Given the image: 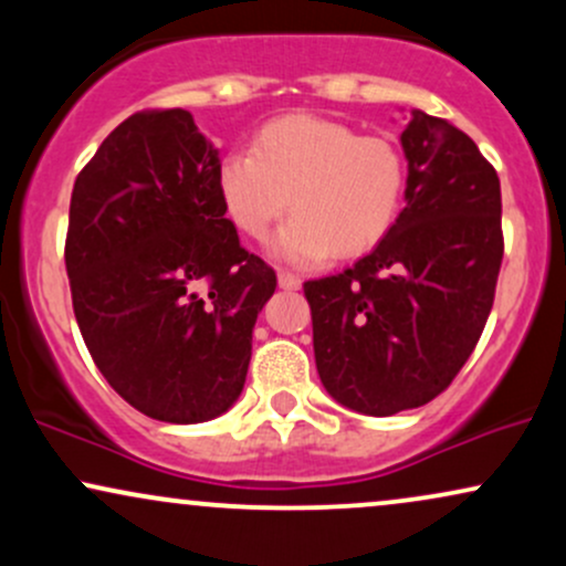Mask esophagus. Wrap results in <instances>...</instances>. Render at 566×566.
Listing matches in <instances>:
<instances>
[{"instance_id":"obj_1","label":"esophagus","mask_w":566,"mask_h":566,"mask_svg":"<svg viewBox=\"0 0 566 566\" xmlns=\"http://www.w3.org/2000/svg\"><path fill=\"white\" fill-rule=\"evenodd\" d=\"M301 276L297 274H292V271H279V287L282 290H287V292H292V290H301Z\"/></svg>"}]
</instances>
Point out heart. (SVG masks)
<instances>
[{
    "label": "heart",
    "mask_w": 566,
    "mask_h": 566,
    "mask_svg": "<svg viewBox=\"0 0 566 566\" xmlns=\"http://www.w3.org/2000/svg\"><path fill=\"white\" fill-rule=\"evenodd\" d=\"M218 188L239 231L263 239L287 212L274 252L297 265L365 255L391 231L405 197V159L391 140L314 114L279 116L250 151L220 161Z\"/></svg>",
    "instance_id": "obj_1"
}]
</instances>
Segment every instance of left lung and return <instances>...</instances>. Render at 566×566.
<instances>
[{"label": "left lung", "mask_w": 566, "mask_h": 566, "mask_svg": "<svg viewBox=\"0 0 566 566\" xmlns=\"http://www.w3.org/2000/svg\"><path fill=\"white\" fill-rule=\"evenodd\" d=\"M407 207L343 274L303 284L319 378L333 399L388 418L423 407L463 369L503 263L500 180L452 122L412 112Z\"/></svg>", "instance_id": "obj_1"}]
</instances>
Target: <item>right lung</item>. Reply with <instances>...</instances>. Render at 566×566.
<instances>
[{"mask_svg": "<svg viewBox=\"0 0 566 566\" xmlns=\"http://www.w3.org/2000/svg\"><path fill=\"white\" fill-rule=\"evenodd\" d=\"M220 159L184 108L127 116L76 175L66 271L90 356L127 405L205 423L239 399L276 271L239 244Z\"/></svg>", "mask_w": 566, "mask_h": 566, "instance_id": "1", "label": "right lung"}]
</instances>
